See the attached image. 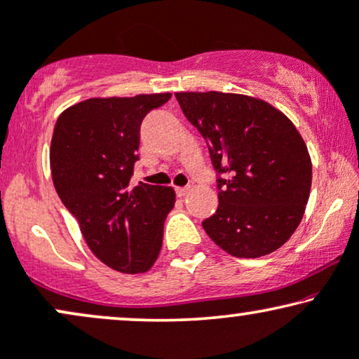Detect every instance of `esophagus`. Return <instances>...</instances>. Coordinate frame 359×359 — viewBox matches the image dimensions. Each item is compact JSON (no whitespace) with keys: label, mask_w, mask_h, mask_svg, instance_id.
I'll use <instances>...</instances> for the list:
<instances>
[{"label":"esophagus","mask_w":359,"mask_h":359,"mask_svg":"<svg viewBox=\"0 0 359 359\" xmlns=\"http://www.w3.org/2000/svg\"><path fill=\"white\" fill-rule=\"evenodd\" d=\"M189 187H175V194H177V197H180V198H182V197H185V195H187L189 194Z\"/></svg>","instance_id":"obj_1"}]
</instances>
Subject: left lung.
<instances>
[{"instance_id":"1","label":"left lung","mask_w":359,"mask_h":359,"mask_svg":"<svg viewBox=\"0 0 359 359\" xmlns=\"http://www.w3.org/2000/svg\"><path fill=\"white\" fill-rule=\"evenodd\" d=\"M185 117L207 140L219 179V208L203 230L222 250L258 258L278 250L305 213L311 158L293 122L263 99L243 94L175 93Z\"/></svg>"}]
</instances>
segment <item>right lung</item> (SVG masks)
<instances>
[{
  "label": "right lung",
  "instance_id": "right-lung-1",
  "mask_svg": "<svg viewBox=\"0 0 359 359\" xmlns=\"http://www.w3.org/2000/svg\"><path fill=\"white\" fill-rule=\"evenodd\" d=\"M170 96L86 99L62 111L54 126L49 149L54 189L78 220L90 252L121 273L151 270L175 203L172 187L130 185L142 119Z\"/></svg>",
  "mask_w": 359,
  "mask_h": 359
}]
</instances>
